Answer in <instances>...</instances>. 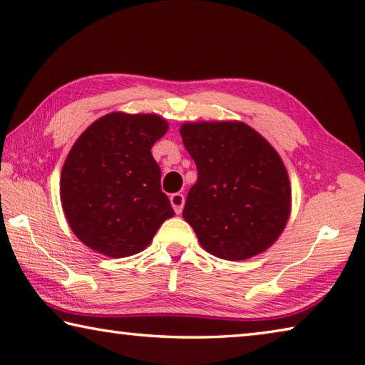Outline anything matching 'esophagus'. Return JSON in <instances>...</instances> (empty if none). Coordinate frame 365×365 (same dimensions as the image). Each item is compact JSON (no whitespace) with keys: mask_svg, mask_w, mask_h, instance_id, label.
Segmentation results:
<instances>
[{"mask_svg":"<svg viewBox=\"0 0 365 365\" xmlns=\"http://www.w3.org/2000/svg\"><path fill=\"white\" fill-rule=\"evenodd\" d=\"M170 202H171V205H173V208H175V212L178 215L182 212V207H184V195L182 194H179V192L171 194Z\"/></svg>","mask_w":365,"mask_h":365,"instance_id":"1","label":"esophagus"}]
</instances>
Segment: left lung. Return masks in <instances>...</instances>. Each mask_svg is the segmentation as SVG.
I'll use <instances>...</instances> for the list:
<instances>
[{
	"label": "left lung",
	"mask_w": 365,
	"mask_h": 365,
	"mask_svg": "<svg viewBox=\"0 0 365 365\" xmlns=\"http://www.w3.org/2000/svg\"><path fill=\"white\" fill-rule=\"evenodd\" d=\"M179 133L197 166L182 217L202 247L225 260L264 252L291 212L289 178L277 150L239 121L187 123Z\"/></svg>",
	"instance_id": "1"
}]
</instances>
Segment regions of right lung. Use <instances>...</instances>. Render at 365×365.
<instances>
[{"instance_id": "obj_1", "label": "right lung", "mask_w": 365, "mask_h": 365, "mask_svg": "<svg viewBox=\"0 0 365 365\" xmlns=\"http://www.w3.org/2000/svg\"><path fill=\"white\" fill-rule=\"evenodd\" d=\"M166 130L158 115L116 111L91 124L71 148L61 170L63 210L95 252L113 259L140 252L175 215L150 152Z\"/></svg>"}]
</instances>
